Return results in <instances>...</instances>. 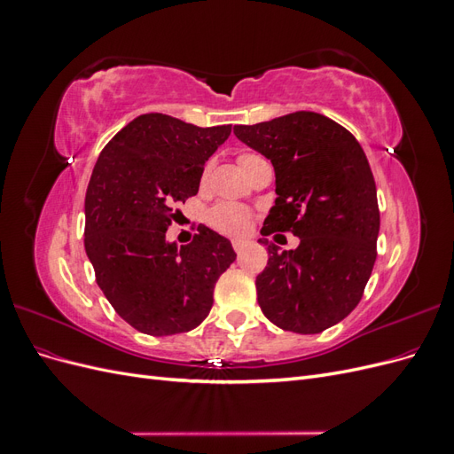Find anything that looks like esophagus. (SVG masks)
<instances>
[{
  "label": "esophagus",
  "instance_id": "obj_1",
  "mask_svg": "<svg viewBox=\"0 0 454 454\" xmlns=\"http://www.w3.org/2000/svg\"><path fill=\"white\" fill-rule=\"evenodd\" d=\"M246 244H248L246 240H232V248H235L237 254H240L246 248Z\"/></svg>",
  "mask_w": 454,
  "mask_h": 454
}]
</instances>
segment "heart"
Instances as JSON below:
<instances>
[{
	"label": "heart",
	"instance_id": "obj_1",
	"mask_svg": "<svg viewBox=\"0 0 454 454\" xmlns=\"http://www.w3.org/2000/svg\"><path fill=\"white\" fill-rule=\"evenodd\" d=\"M252 157L255 155L242 153L239 157L240 167H244V162L250 160ZM250 219H252V212L246 208V206L237 202H219L208 212V215H206V222H208L212 229L231 237L244 235L250 227Z\"/></svg>",
	"mask_w": 454,
	"mask_h": 454
}]
</instances>
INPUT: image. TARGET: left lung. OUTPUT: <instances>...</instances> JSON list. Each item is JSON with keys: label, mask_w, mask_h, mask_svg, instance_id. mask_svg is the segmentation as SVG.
Returning <instances> with one entry per match:
<instances>
[{"label": "left lung", "mask_w": 454, "mask_h": 454, "mask_svg": "<svg viewBox=\"0 0 454 454\" xmlns=\"http://www.w3.org/2000/svg\"><path fill=\"white\" fill-rule=\"evenodd\" d=\"M235 134L277 174L261 235L299 237L290 252L259 240L269 261L255 278L257 303L286 332L320 333L360 303L377 259L380 214L367 157L345 127L314 112L237 125Z\"/></svg>", "instance_id": "obj_1"}]
</instances>
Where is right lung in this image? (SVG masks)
I'll list each match as a JSON object with an SVG mask.
<instances>
[{
    "label": "right lung",
    "instance_id": "obj_1",
    "mask_svg": "<svg viewBox=\"0 0 454 454\" xmlns=\"http://www.w3.org/2000/svg\"><path fill=\"white\" fill-rule=\"evenodd\" d=\"M231 125L200 129L145 114L121 129L94 164L85 197V250L96 284L122 320L153 337L195 329L217 278L237 259L231 242L199 225L191 244L167 240L174 206L197 195L204 162Z\"/></svg>",
    "mask_w": 454,
    "mask_h": 454
}]
</instances>
